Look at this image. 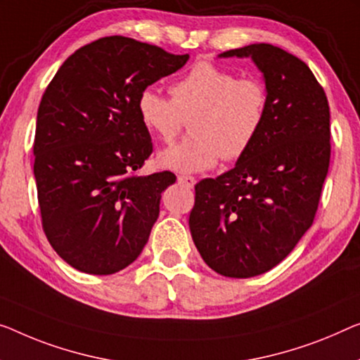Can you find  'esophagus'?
<instances>
[{
	"mask_svg": "<svg viewBox=\"0 0 360 360\" xmlns=\"http://www.w3.org/2000/svg\"><path fill=\"white\" fill-rule=\"evenodd\" d=\"M178 182L179 184H182V186H186V187H189V189H192V187L195 186V178H192V176H179L178 178Z\"/></svg>",
	"mask_w": 360,
	"mask_h": 360,
	"instance_id": "obj_1",
	"label": "esophagus"
}]
</instances>
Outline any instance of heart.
I'll use <instances>...</instances> for the list:
<instances>
[{
    "mask_svg": "<svg viewBox=\"0 0 360 360\" xmlns=\"http://www.w3.org/2000/svg\"><path fill=\"white\" fill-rule=\"evenodd\" d=\"M171 100L155 89L137 96V115L143 127L165 142L173 141L184 121L192 136L157 155L162 169L197 174L217 166L219 158L238 160L259 137L268 112L266 85L257 77H236L217 64L198 61L174 80Z\"/></svg>",
    "mask_w": 360,
    "mask_h": 360,
    "instance_id": "obj_1",
    "label": "heart"
}]
</instances>
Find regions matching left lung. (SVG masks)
I'll return each instance as SVG.
<instances>
[{"instance_id": "1", "label": "left lung", "mask_w": 360, "mask_h": 360, "mask_svg": "<svg viewBox=\"0 0 360 360\" xmlns=\"http://www.w3.org/2000/svg\"><path fill=\"white\" fill-rule=\"evenodd\" d=\"M264 76V127L234 168L195 186L189 228L205 264L228 278L262 275L312 226L330 166V106L307 64L268 43L224 51Z\"/></svg>"}]
</instances>
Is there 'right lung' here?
Returning <instances> with one entry per match:
<instances>
[{"mask_svg": "<svg viewBox=\"0 0 360 360\" xmlns=\"http://www.w3.org/2000/svg\"><path fill=\"white\" fill-rule=\"evenodd\" d=\"M187 60L105 37L72 53L43 94L34 143L43 231L76 270L112 275L147 244L162 192L176 176L134 174L152 153L137 96Z\"/></svg>", "mask_w": 360, "mask_h": 360, "instance_id": "1", "label": "right lung"}]
</instances>
